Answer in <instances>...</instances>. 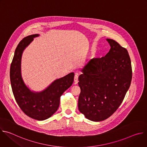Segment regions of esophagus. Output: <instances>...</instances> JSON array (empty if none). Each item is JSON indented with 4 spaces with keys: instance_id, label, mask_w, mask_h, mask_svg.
<instances>
[{
    "instance_id": "obj_1",
    "label": "esophagus",
    "mask_w": 147,
    "mask_h": 147,
    "mask_svg": "<svg viewBox=\"0 0 147 147\" xmlns=\"http://www.w3.org/2000/svg\"><path fill=\"white\" fill-rule=\"evenodd\" d=\"M78 74L77 73H76L74 76V84H76L78 82Z\"/></svg>"
}]
</instances>
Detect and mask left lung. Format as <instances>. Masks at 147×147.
Listing matches in <instances>:
<instances>
[{"label":"left lung","instance_id":"8db88e82","mask_svg":"<svg viewBox=\"0 0 147 147\" xmlns=\"http://www.w3.org/2000/svg\"><path fill=\"white\" fill-rule=\"evenodd\" d=\"M111 49L101 58L90 60L78 77L81 92L78 107L85 117L94 121L105 120L118 109L132 78L127 50L116 41L107 39Z\"/></svg>","mask_w":147,"mask_h":147}]
</instances>
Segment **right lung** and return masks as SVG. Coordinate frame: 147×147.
I'll list each match as a JSON object with an SVG mask.
<instances>
[{"label":"right lung","instance_id":"add662e5","mask_svg":"<svg viewBox=\"0 0 147 147\" xmlns=\"http://www.w3.org/2000/svg\"><path fill=\"white\" fill-rule=\"evenodd\" d=\"M38 34L29 35L20 42L11 62L10 78L15 99L20 109L28 116L35 120H44L52 116L57 110L60 98L74 81V73L57 79L44 91H31L24 84L21 73V61L26 48Z\"/></svg>","mask_w":147,"mask_h":147}]
</instances>
